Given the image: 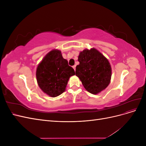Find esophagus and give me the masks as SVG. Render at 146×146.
<instances>
[{
    "label": "esophagus",
    "instance_id": "34e87169",
    "mask_svg": "<svg viewBox=\"0 0 146 146\" xmlns=\"http://www.w3.org/2000/svg\"><path fill=\"white\" fill-rule=\"evenodd\" d=\"M72 68H74V70H76V65H74V66H72Z\"/></svg>",
    "mask_w": 146,
    "mask_h": 146
}]
</instances>
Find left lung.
<instances>
[{
  "label": "left lung",
  "mask_w": 146,
  "mask_h": 146,
  "mask_svg": "<svg viewBox=\"0 0 146 146\" xmlns=\"http://www.w3.org/2000/svg\"><path fill=\"white\" fill-rule=\"evenodd\" d=\"M78 61L80 64L76 66V75L88 92L97 94L108 86L111 66L101 53L94 48L85 49L80 53Z\"/></svg>",
  "instance_id": "8db88e82"
}]
</instances>
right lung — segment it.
I'll list each match as a JSON object with an SVG mask.
<instances>
[{
    "label": "right lung",
    "mask_w": 146,
    "mask_h": 146,
    "mask_svg": "<svg viewBox=\"0 0 146 146\" xmlns=\"http://www.w3.org/2000/svg\"><path fill=\"white\" fill-rule=\"evenodd\" d=\"M36 75L39 88L55 98L64 91L69 77L75 75V71L60 50H53L38 66Z\"/></svg>",
    "instance_id": "add662e5"
}]
</instances>
